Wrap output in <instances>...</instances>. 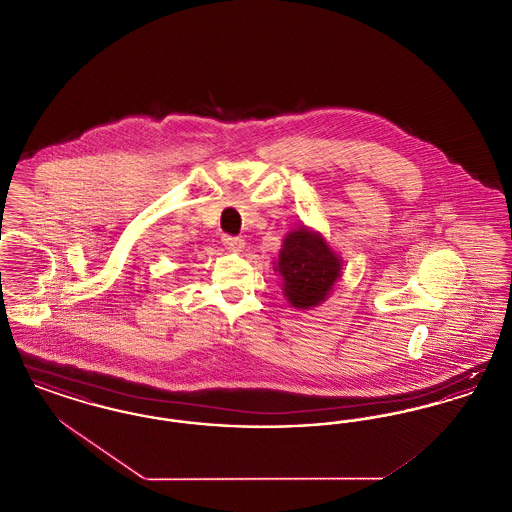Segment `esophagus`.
I'll return each mask as SVG.
<instances>
[{"label":"esophagus","instance_id":"34e87169","mask_svg":"<svg viewBox=\"0 0 512 512\" xmlns=\"http://www.w3.org/2000/svg\"><path fill=\"white\" fill-rule=\"evenodd\" d=\"M222 244L226 245L228 249H232V251H242L245 247V242L240 236H228V234L222 236Z\"/></svg>","mask_w":512,"mask_h":512}]
</instances>
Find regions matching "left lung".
I'll return each mask as SVG.
<instances>
[{"label": "left lung", "mask_w": 512, "mask_h": 512, "mask_svg": "<svg viewBox=\"0 0 512 512\" xmlns=\"http://www.w3.org/2000/svg\"><path fill=\"white\" fill-rule=\"evenodd\" d=\"M278 270L292 307L311 309L324 301L340 278L341 263L320 234L299 228L284 240Z\"/></svg>", "instance_id": "8db88e82"}]
</instances>
